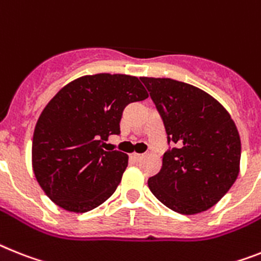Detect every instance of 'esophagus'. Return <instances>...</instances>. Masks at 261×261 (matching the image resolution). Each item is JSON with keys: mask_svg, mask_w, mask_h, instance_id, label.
<instances>
[{"mask_svg": "<svg viewBox=\"0 0 261 261\" xmlns=\"http://www.w3.org/2000/svg\"><path fill=\"white\" fill-rule=\"evenodd\" d=\"M130 158L133 159V161L138 162V161H141L142 158H143V154H137V152H134V154H131Z\"/></svg>", "mask_w": 261, "mask_h": 261, "instance_id": "1", "label": "esophagus"}]
</instances>
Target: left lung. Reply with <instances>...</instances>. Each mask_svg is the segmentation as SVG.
<instances>
[{
	"mask_svg": "<svg viewBox=\"0 0 261 261\" xmlns=\"http://www.w3.org/2000/svg\"><path fill=\"white\" fill-rule=\"evenodd\" d=\"M163 119L168 142L150 191L183 215L211 208L228 192L240 171L242 144L228 111L198 87L171 78L142 76Z\"/></svg>",
	"mask_w": 261,
	"mask_h": 261,
	"instance_id": "1",
	"label": "left lung"
}]
</instances>
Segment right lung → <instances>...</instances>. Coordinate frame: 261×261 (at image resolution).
Listing matches in <instances>:
<instances>
[{
	"label": "right lung",
	"instance_id": "right-lung-1",
	"mask_svg": "<svg viewBox=\"0 0 261 261\" xmlns=\"http://www.w3.org/2000/svg\"><path fill=\"white\" fill-rule=\"evenodd\" d=\"M148 97L137 76L100 73L63 86L37 120L32 166L38 185L61 208L82 214L110 198L128 156L105 151L119 134L124 107Z\"/></svg>",
	"mask_w": 261,
	"mask_h": 261
}]
</instances>
